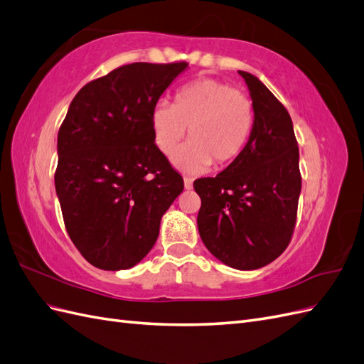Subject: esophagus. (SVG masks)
<instances>
[{
    "label": "esophagus",
    "mask_w": 364,
    "mask_h": 364,
    "mask_svg": "<svg viewBox=\"0 0 364 364\" xmlns=\"http://www.w3.org/2000/svg\"><path fill=\"white\" fill-rule=\"evenodd\" d=\"M184 189H192V186H193V180L192 178H189V176H184Z\"/></svg>",
    "instance_id": "34e87169"
}]
</instances>
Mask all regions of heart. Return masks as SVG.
Returning a JSON list of instances; mask_svg holds the SVG:
<instances>
[{
  "label": "heart",
  "mask_w": 364,
  "mask_h": 364,
  "mask_svg": "<svg viewBox=\"0 0 364 364\" xmlns=\"http://www.w3.org/2000/svg\"><path fill=\"white\" fill-rule=\"evenodd\" d=\"M255 111L241 91L215 79H198L178 91L173 105L159 102L152 111L155 146L172 155L189 128L191 141L173 155L176 168L198 173L213 163L232 164L250 141Z\"/></svg>",
  "instance_id": "1"
}]
</instances>
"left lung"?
<instances>
[{"label":"left lung","mask_w":364,"mask_h":364,"mask_svg":"<svg viewBox=\"0 0 364 364\" xmlns=\"http://www.w3.org/2000/svg\"><path fill=\"white\" fill-rule=\"evenodd\" d=\"M250 91L255 127L241 157L215 178L195 180L198 232L216 259L257 269L284 253L294 230L302 176L288 111L261 80L237 71Z\"/></svg>","instance_id":"left-lung-1"}]
</instances>
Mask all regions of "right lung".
Instances as JSON below:
<instances>
[{
	"label": "right lung",
	"instance_id": "obj_1",
	"mask_svg": "<svg viewBox=\"0 0 364 364\" xmlns=\"http://www.w3.org/2000/svg\"><path fill=\"white\" fill-rule=\"evenodd\" d=\"M186 62L119 67L71 100L58 134L55 188L70 240L87 261L119 272L137 265L183 189L154 141L152 111Z\"/></svg>",
	"mask_w": 364,
	"mask_h": 364
}]
</instances>
